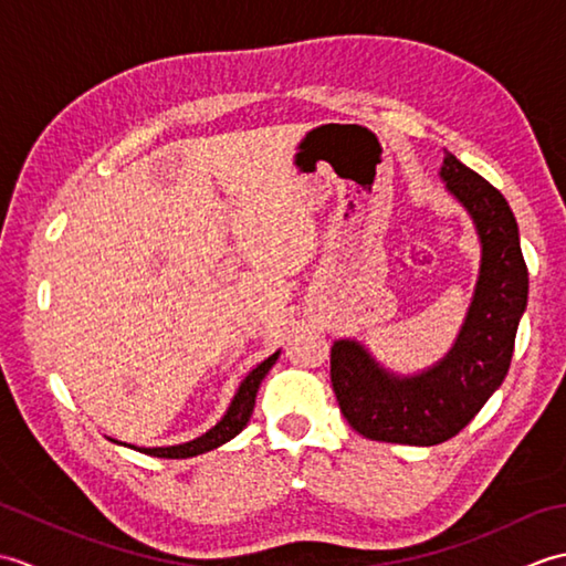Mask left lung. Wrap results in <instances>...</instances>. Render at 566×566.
Returning <instances> with one entry per match:
<instances>
[{
	"mask_svg": "<svg viewBox=\"0 0 566 566\" xmlns=\"http://www.w3.org/2000/svg\"><path fill=\"white\" fill-rule=\"evenodd\" d=\"M440 179L482 245L472 304L448 355L418 375H396L357 340L333 343L335 399L347 423L369 440L430 448L457 436L506 379L527 306V268L509 201L448 150Z\"/></svg>",
	"mask_w": 566,
	"mask_h": 566,
	"instance_id": "left-lung-1",
	"label": "left lung"
}]
</instances>
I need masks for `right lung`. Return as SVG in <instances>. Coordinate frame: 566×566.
Returning a JSON list of instances; mask_svg holds the SVG:
<instances>
[{
  "mask_svg": "<svg viewBox=\"0 0 566 566\" xmlns=\"http://www.w3.org/2000/svg\"><path fill=\"white\" fill-rule=\"evenodd\" d=\"M276 357H280V350L270 355L268 359H264V363H260L255 369H252L243 381H240V387L233 396L231 406H228V411L223 413V418L211 430L203 432V436L189 440V442H182V444H167V448H136V444H128V448H134L138 452H146L150 457H167V460H187V457H197V454L221 448V444H226L228 440H233L238 432L248 426V420L252 416V408H255V396H258V389H260V381L272 369V365L276 363ZM112 442H118V440H112ZM118 444H126V442H118Z\"/></svg>",
  "mask_w": 566,
  "mask_h": 566,
  "instance_id": "add662e5",
  "label": "right lung"
}]
</instances>
